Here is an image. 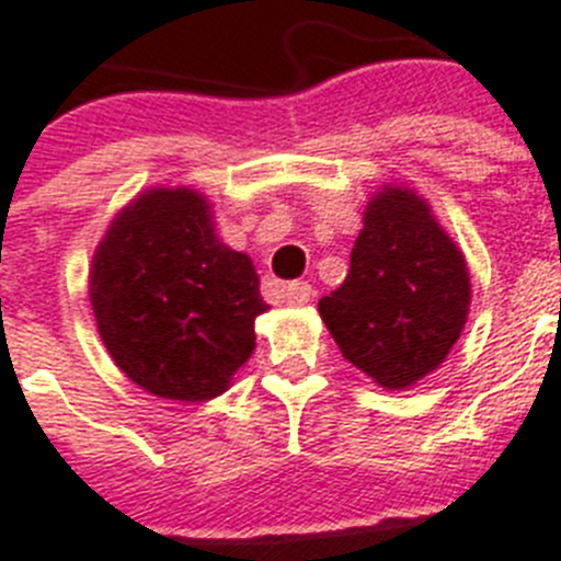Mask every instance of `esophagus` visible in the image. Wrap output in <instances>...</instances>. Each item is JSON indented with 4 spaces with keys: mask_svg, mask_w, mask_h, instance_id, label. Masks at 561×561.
<instances>
[{
    "mask_svg": "<svg viewBox=\"0 0 561 561\" xmlns=\"http://www.w3.org/2000/svg\"><path fill=\"white\" fill-rule=\"evenodd\" d=\"M310 296H313V288H310L308 282H290V285H285L288 305H308Z\"/></svg>",
    "mask_w": 561,
    "mask_h": 561,
    "instance_id": "esophagus-1",
    "label": "esophagus"
}]
</instances>
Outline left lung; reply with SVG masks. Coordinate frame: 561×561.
<instances>
[{
    "label": "left lung",
    "instance_id": "1",
    "mask_svg": "<svg viewBox=\"0 0 561 561\" xmlns=\"http://www.w3.org/2000/svg\"><path fill=\"white\" fill-rule=\"evenodd\" d=\"M470 313V271L416 191L370 196L351 271L319 317L353 368L385 390H408L448 359Z\"/></svg>",
    "mask_w": 561,
    "mask_h": 561
}]
</instances>
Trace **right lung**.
I'll use <instances>...</instances> for the list:
<instances>
[{"instance_id":"obj_1","label":"right lung","mask_w":561,"mask_h":561,"mask_svg":"<svg viewBox=\"0 0 561 561\" xmlns=\"http://www.w3.org/2000/svg\"><path fill=\"white\" fill-rule=\"evenodd\" d=\"M88 296L116 368L187 404L230 388L267 310L251 256L216 237L214 205L193 187H148L113 216Z\"/></svg>"}]
</instances>
